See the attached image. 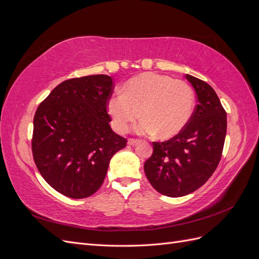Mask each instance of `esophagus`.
<instances>
[{
    "label": "esophagus",
    "mask_w": 259,
    "mask_h": 259,
    "mask_svg": "<svg viewBox=\"0 0 259 259\" xmlns=\"http://www.w3.org/2000/svg\"><path fill=\"white\" fill-rule=\"evenodd\" d=\"M139 143V140H136V139H128L127 140V144L128 145H131V146H135V145H137Z\"/></svg>",
    "instance_id": "1"
}]
</instances>
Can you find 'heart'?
I'll list each match as a JSON object with an SVG mask.
<instances>
[{"label": "heart", "instance_id": "heart-1", "mask_svg": "<svg viewBox=\"0 0 259 259\" xmlns=\"http://www.w3.org/2000/svg\"><path fill=\"white\" fill-rule=\"evenodd\" d=\"M194 105V93L186 82L146 72L131 77L123 92L108 98L107 112L120 134L126 133L140 115L143 121L135 128L138 134L169 139L187 126Z\"/></svg>", "mask_w": 259, "mask_h": 259}]
</instances>
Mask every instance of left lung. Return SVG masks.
Listing matches in <instances>:
<instances>
[{"instance_id": "obj_1", "label": "left lung", "mask_w": 259, "mask_h": 259, "mask_svg": "<svg viewBox=\"0 0 259 259\" xmlns=\"http://www.w3.org/2000/svg\"><path fill=\"white\" fill-rule=\"evenodd\" d=\"M185 76L197 93L198 105L178 135L153 143V153L144 166L151 186L170 198L184 197L207 182L221 161L227 133V113L213 88Z\"/></svg>"}]
</instances>
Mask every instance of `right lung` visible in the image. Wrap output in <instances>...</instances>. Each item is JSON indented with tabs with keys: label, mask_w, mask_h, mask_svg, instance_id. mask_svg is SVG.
<instances>
[{
	"label": "right lung",
	"mask_w": 259,
	"mask_h": 259,
	"mask_svg": "<svg viewBox=\"0 0 259 259\" xmlns=\"http://www.w3.org/2000/svg\"><path fill=\"white\" fill-rule=\"evenodd\" d=\"M109 75L64 81L38 106L33 120L32 153L42 177L55 190L84 199L103 185L112 156L126 139L109 125Z\"/></svg>",
	"instance_id": "obj_1"
}]
</instances>
